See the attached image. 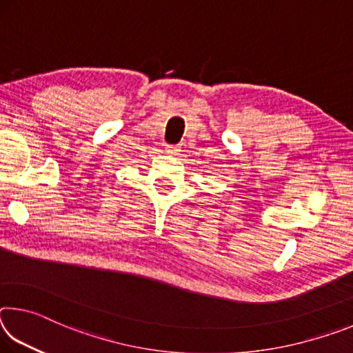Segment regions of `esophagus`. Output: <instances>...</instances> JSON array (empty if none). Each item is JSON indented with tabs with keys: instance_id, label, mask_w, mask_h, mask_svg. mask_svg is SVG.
<instances>
[{
	"instance_id": "esophagus-1",
	"label": "esophagus",
	"mask_w": 353,
	"mask_h": 353,
	"mask_svg": "<svg viewBox=\"0 0 353 353\" xmlns=\"http://www.w3.org/2000/svg\"><path fill=\"white\" fill-rule=\"evenodd\" d=\"M166 151H168L170 154H177L179 151H181V146H179V145H168V146H166Z\"/></svg>"
}]
</instances>
